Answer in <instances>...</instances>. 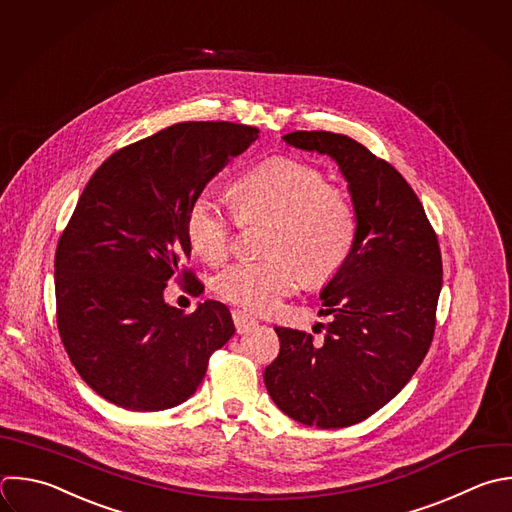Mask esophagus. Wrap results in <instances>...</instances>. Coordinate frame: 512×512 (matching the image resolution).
Masks as SVG:
<instances>
[{
  "instance_id": "esophagus-1",
  "label": "esophagus",
  "mask_w": 512,
  "mask_h": 512,
  "mask_svg": "<svg viewBox=\"0 0 512 512\" xmlns=\"http://www.w3.org/2000/svg\"><path fill=\"white\" fill-rule=\"evenodd\" d=\"M232 320H234V326H236L238 334H244V332L252 330L258 324V320L254 316L246 314L244 310H232Z\"/></svg>"
}]
</instances>
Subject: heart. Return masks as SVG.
<instances>
[{
  "label": "heart",
  "instance_id": "heart-1",
  "mask_svg": "<svg viewBox=\"0 0 512 512\" xmlns=\"http://www.w3.org/2000/svg\"><path fill=\"white\" fill-rule=\"evenodd\" d=\"M240 222L270 218L262 260H242L216 276V294L252 312H270L290 296L300 280L318 286L348 262L358 216L348 192L326 182L316 164L296 156H270L232 184ZM236 220L208 194L192 198L184 230L194 252L208 264H222L234 246Z\"/></svg>",
  "mask_w": 512,
  "mask_h": 512
}]
</instances>
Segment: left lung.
Instances as JSON below:
<instances>
[{
  "label": "left lung",
  "mask_w": 512,
  "mask_h": 512,
  "mask_svg": "<svg viewBox=\"0 0 512 512\" xmlns=\"http://www.w3.org/2000/svg\"><path fill=\"white\" fill-rule=\"evenodd\" d=\"M294 148L332 156L358 216L354 250L322 290L324 338L276 326L280 352L264 382L290 418L318 428L362 422L392 400L426 356L442 256L426 212L398 170L334 132H292Z\"/></svg>",
  "instance_id": "obj_1"
}]
</instances>
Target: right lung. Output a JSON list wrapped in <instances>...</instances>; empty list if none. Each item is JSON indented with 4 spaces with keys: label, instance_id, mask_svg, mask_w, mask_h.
I'll return each instance as SVG.
<instances>
[{
    "label": "right lung",
    "instance_id": "right-lung-1",
    "mask_svg": "<svg viewBox=\"0 0 512 512\" xmlns=\"http://www.w3.org/2000/svg\"><path fill=\"white\" fill-rule=\"evenodd\" d=\"M258 134L234 122L174 124L114 152L84 188L56 248V318L70 362L108 402L140 412L184 402L232 338L222 302L186 314L164 302V288L204 290L186 266V210Z\"/></svg>",
    "mask_w": 512,
    "mask_h": 512
}]
</instances>
